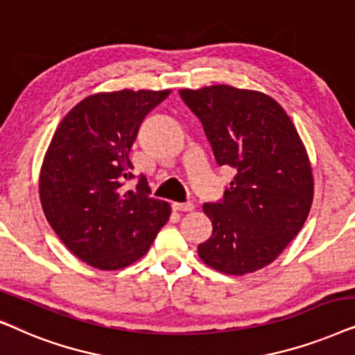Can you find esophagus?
<instances>
[{"mask_svg": "<svg viewBox=\"0 0 355 355\" xmlns=\"http://www.w3.org/2000/svg\"><path fill=\"white\" fill-rule=\"evenodd\" d=\"M172 207H173V211H182V212H190L195 209L193 202H173Z\"/></svg>", "mask_w": 355, "mask_h": 355, "instance_id": "obj_1", "label": "esophagus"}]
</instances>
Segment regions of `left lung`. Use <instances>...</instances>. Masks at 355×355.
<instances>
[{
	"instance_id": "1",
	"label": "left lung",
	"mask_w": 355,
	"mask_h": 355,
	"mask_svg": "<svg viewBox=\"0 0 355 355\" xmlns=\"http://www.w3.org/2000/svg\"><path fill=\"white\" fill-rule=\"evenodd\" d=\"M180 97L201 120L216 162L235 172L224 200L202 206L212 234L202 263L243 276L271 264L309 217L313 172L294 123L272 97L225 84Z\"/></svg>"
}]
</instances>
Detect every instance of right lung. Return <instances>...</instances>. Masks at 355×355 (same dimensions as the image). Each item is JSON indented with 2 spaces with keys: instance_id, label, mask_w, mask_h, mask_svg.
Returning <instances> with one entry per match:
<instances>
[{
  "instance_id": "right-lung-1",
  "label": "right lung",
  "mask_w": 355,
  "mask_h": 355,
  "mask_svg": "<svg viewBox=\"0 0 355 355\" xmlns=\"http://www.w3.org/2000/svg\"><path fill=\"white\" fill-rule=\"evenodd\" d=\"M165 91L98 92L68 112L46 149L39 177L42 209L74 257L102 271L143 258L170 216L149 196L144 177L135 190L130 149Z\"/></svg>"
}]
</instances>
